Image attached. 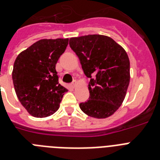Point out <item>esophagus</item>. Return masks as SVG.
<instances>
[{"mask_svg":"<svg viewBox=\"0 0 160 160\" xmlns=\"http://www.w3.org/2000/svg\"><path fill=\"white\" fill-rule=\"evenodd\" d=\"M76 85H77V81H76V80H74V81L71 83V86H72L73 88H75Z\"/></svg>","mask_w":160,"mask_h":160,"instance_id":"esophagus-1","label":"esophagus"}]
</instances>
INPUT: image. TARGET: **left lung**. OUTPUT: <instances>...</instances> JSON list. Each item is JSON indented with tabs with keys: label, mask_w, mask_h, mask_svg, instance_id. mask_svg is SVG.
<instances>
[{
	"label": "left lung",
	"mask_w": 160,
	"mask_h": 160,
	"mask_svg": "<svg viewBox=\"0 0 160 160\" xmlns=\"http://www.w3.org/2000/svg\"><path fill=\"white\" fill-rule=\"evenodd\" d=\"M70 46L90 78V98L80 104L85 114L105 119L124 101L129 86V60L126 51L112 38L102 35L73 37Z\"/></svg>",
	"instance_id": "left-lung-1"
}]
</instances>
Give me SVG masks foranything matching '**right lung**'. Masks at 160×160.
I'll list each match as a JSON object with an SVG mask.
<instances>
[{"label": "right lung", "instance_id": "right-lung-1", "mask_svg": "<svg viewBox=\"0 0 160 160\" xmlns=\"http://www.w3.org/2000/svg\"><path fill=\"white\" fill-rule=\"evenodd\" d=\"M69 39H43L19 54L12 80L20 102L30 114L44 118L60 107L68 90L59 84L55 65L65 52Z\"/></svg>", "mask_w": 160, "mask_h": 160}]
</instances>
